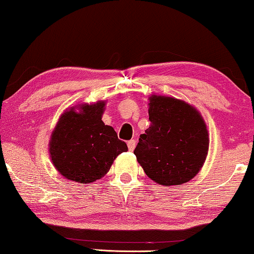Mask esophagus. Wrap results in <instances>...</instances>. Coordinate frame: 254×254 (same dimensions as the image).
<instances>
[{
	"instance_id": "1",
	"label": "esophagus",
	"mask_w": 254,
	"mask_h": 254,
	"mask_svg": "<svg viewBox=\"0 0 254 254\" xmlns=\"http://www.w3.org/2000/svg\"><path fill=\"white\" fill-rule=\"evenodd\" d=\"M135 144H136V141H135V140H130V141L127 142V148H128V150H130V151H133V150H134V148H135Z\"/></svg>"
}]
</instances>
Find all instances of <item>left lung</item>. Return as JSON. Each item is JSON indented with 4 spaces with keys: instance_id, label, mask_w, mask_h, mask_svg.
I'll return each instance as SVG.
<instances>
[{
    "instance_id": "obj_1",
    "label": "left lung",
    "mask_w": 254,
    "mask_h": 254,
    "mask_svg": "<svg viewBox=\"0 0 254 254\" xmlns=\"http://www.w3.org/2000/svg\"><path fill=\"white\" fill-rule=\"evenodd\" d=\"M149 127L140 135L134 155L149 179L163 187L181 185L202 168L209 133L194 106L174 97L152 94L148 103Z\"/></svg>"
}]
</instances>
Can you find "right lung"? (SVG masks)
<instances>
[{
  "label": "right lung",
  "instance_id": "1",
  "mask_svg": "<svg viewBox=\"0 0 254 254\" xmlns=\"http://www.w3.org/2000/svg\"><path fill=\"white\" fill-rule=\"evenodd\" d=\"M106 100L79 104L64 111L52 131L50 157L66 180L88 184L100 180L127 146L102 116Z\"/></svg>",
  "mask_w": 254,
  "mask_h": 254
}]
</instances>
